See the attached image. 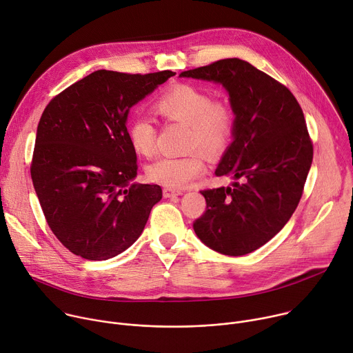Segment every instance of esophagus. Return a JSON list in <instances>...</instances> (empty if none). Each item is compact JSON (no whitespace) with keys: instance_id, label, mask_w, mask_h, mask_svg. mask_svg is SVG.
Here are the masks:
<instances>
[{"instance_id":"obj_1","label":"esophagus","mask_w":353,"mask_h":353,"mask_svg":"<svg viewBox=\"0 0 353 353\" xmlns=\"http://www.w3.org/2000/svg\"><path fill=\"white\" fill-rule=\"evenodd\" d=\"M183 191L181 190H174V188H170V187H165L163 188V195L166 198H172V196H177V195H181Z\"/></svg>"}]
</instances>
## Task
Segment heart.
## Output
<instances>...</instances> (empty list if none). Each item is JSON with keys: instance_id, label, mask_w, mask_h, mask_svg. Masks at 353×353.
<instances>
[{"instance_id": "obj_1", "label": "heart", "mask_w": 353, "mask_h": 353, "mask_svg": "<svg viewBox=\"0 0 353 353\" xmlns=\"http://www.w3.org/2000/svg\"><path fill=\"white\" fill-rule=\"evenodd\" d=\"M155 110L165 119L190 125L188 148H201L211 157L223 154L236 131V116L225 99L194 85L179 83L155 102ZM130 143L138 154L152 157L158 130L152 120L138 116L128 121ZM205 172V157L199 149L184 157H161L148 166V176L170 188L187 187Z\"/></svg>"}]
</instances>
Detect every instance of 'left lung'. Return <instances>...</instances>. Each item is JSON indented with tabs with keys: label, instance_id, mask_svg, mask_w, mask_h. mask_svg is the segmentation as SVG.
Returning a JSON list of instances; mask_svg holds the SVG:
<instances>
[{
	"label": "left lung",
	"instance_id": "1",
	"mask_svg": "<svg viewBox=\"0 0 353 353\" xmlns=\"http://www.w3.org/2000/svg\"><path fill=\"white\" fill-rule=\"evenodd\" d=\"M180 77L222 83L236 116L233 142L215 174L240 183L201 191L207 210L194 222V232L221 254H248L288 223L303 194L313 162L303 110L285 85L240 59Z\"/></svg>",
	"mask_w": 353,
	"mask_h": 353
}]
</instances>
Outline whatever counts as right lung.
I'll return each instance as SVG.
<instances>
[{"label": "right lung", "instance_id": "add662e5", "mask_svg": "<svg viewBox=\"0 0 353 353\" xmlns=\"http://www.w3.org/2000/svg\"><path fill=\"white\" fill-rule=\"evenodd\" d=\"M173 75L99 70L46 106L30 176L50 229L75 256H119L162 199L161 185L131 183L138 165L125 124L130 109Z\"/></svg>", "mask_w": 353, "mask_h": 353}]
</instances>
